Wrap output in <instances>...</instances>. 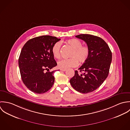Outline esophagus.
I'll return each mask as SVG.
<instances>
[{"mask_svg": "<svg viewBox=\"0 0 130 130\" xmlns=\"http://www.w3.org/2000/svg\"><path fill=\"white\" fill-rule=\"evenodd\" d=\"M60 70H61V71H64H64H66V69H60Z\"/></svg>", "mask_w": 130, "mask_h": 130, "instance_id": "1", "label": "esophagus"}]
</instances>
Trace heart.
<instances>
[{
	"label": "heart",
	"mask_w": 130,
	"mask_h": 130,
	"mask_svg": "<svg viewBox=\"0 0 130 130\" xmlns=\"http://www.w3.org/2000/svg\"><path fill=\"white\" fill-rule=\"evenodd\" d=\"M67 43L73 49L70 57L68 59H62L58 61V66L62 69L68 68L75 67L78 64V62L82 64L88 59L89 55V48L87 46L82 45V42L76 39H73L67 41ZM61 43L60 42L55 43L52 46L51 51L53 56L56 58H59L61 56Z\"/></svg>",
	"instance_id": "1"
}]
</instances>
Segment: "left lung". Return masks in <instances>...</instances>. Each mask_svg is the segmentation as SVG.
Masks as SVG:
<instances>
[{"label": "left lung", "instance_id": "left-lung-1", "mask_svg": "<svg viewBox=\"0 0 130 130\" xmlns=\"http://www.w3.org/2000/svg\"><path fill=\"white\" fill-rule=\"evenodd\" d=\"M75 37L86 43L89 48V55L87 60L78 69L83 73L79 74L76 70L70 82L76 91L87 93L98 89L107 78L112 53L106 42L99 37L88 34Z\"/></svg>", "mask_w": 130, "mask_h": 130}]
</instances>
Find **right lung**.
<instances>
[{
  "label": "right lung",
  "instance_id": "obj_1",
  "mask_svg": "<svg viewBox=\"0 0 130 130\" xmlns=\"http://www.w3.org/2000/svg\"><path fill=\"white\" fill-rule=\"evenodd\" d=\"M61 39L51 36H42L28 40L24 45L19 59L22 79L31 91L42 94L53 85L57 66L51 49L53 45Z\"/></svg>",
  "mask_w": 130,
  "mask_h": 130
}]
</instances>
